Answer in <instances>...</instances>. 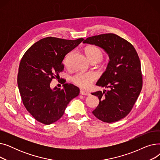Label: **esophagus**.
I'll return each mask as SVG.
<instances>
[{"label":"esophagus","instance_id":"1","mask_svg":"<svg viewBox=\"0 0 160 160\" xmlns=\"http://www.w3.org/2000/svg\"><path fill=\"white\" fill-rule=\"evenodd\" d=\"M80 93L82 95H86V96H89L91 95L89 92H88L87 91H85V90H83V89L80 90Z\"/></svg>","mask_w":160,"mask_h":160}]
</instances>
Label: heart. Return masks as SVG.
Instances as JSON below:
<instances>
[{"label":"heart","mask_w":160,"mask_h":160,"mask_svg":"<svg viewBox=\"0 0 160 160\" xmlns=\"http://www.w3.org/2000/svg\"><path fill=\"white\" fill-rule=\"evenodd\" d=\"M86 54L89 60L93 62H99L104 56L103 50L100 47L95 45H91L86 48ZM71 52L67 54L64 58L63 62L67 65L69 62V60ZM97 76L95 73L92 72H78L74 74L71 80L77 86L82 88H89L93 84V83L97 80Z\"/></svg>","instance_id":"obj_1"}]
</instances>
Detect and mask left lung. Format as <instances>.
I'll return each mask as SVG.
<instances>
[{
    "mask_svg": "<svg viewBox=\"0 0 160 160\" xmlns=\"http://www.w3.org/2000/svg\"><path fill=\"white\" fill-rule=\"evenodd\" d=\"M83 43L102 48L110 58L106 71L96 83L110 89L91 93L99 98V104L92 113L104 122L118 121L130 112L142 89L138 54L130 42L114 33L89 37Z\"/></svg>",
    "mask_w": 160,
    "mask_h": 160,
    "instance_id": "8db88e82",
    "label": "left lung"
}]
</instances>
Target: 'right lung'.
Segmentation results:
<instances>
[{
    "mask_svg": "<svg viewBox=\"0 0 160 160\" xmlns=\"http://www.w3.org/2000/svg\"><path fill=\"white\" fill-rule=\"evenodd\" d=\"M83 40L54 37L41 39L23 55L19 67L18 83L22 103L38 122L50 124L60 119L69 102L80 93L78 87L65 83L63 89L50 87L64 66L65 55Z\"/></svg>",
    "mask_w": 160,
    "mask_h": 160,
    "instance_id": "obj_1",
    "label": "right lung"
}]
</instances>
